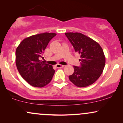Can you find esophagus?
Segmentation results:
<instances>
[{
    "mask_svg": "<svg viewBox=\"0 0 123 123\" xmlns=\"http://www.w3.org/2000/svg\"><path fill=\"white\" fill-rule=\"evenodd\" d=\"M64 65H61V64H57L56 65V67L57 68H63Z\"/></svg>",
    "mask_w": 123,
    "mask_h": 123,
    "instance_id": "esophagus-1",
    "label": "esophagus"
}]
</instances>
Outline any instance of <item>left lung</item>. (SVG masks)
I'll list each match as a JSON object with an SVG mask.
<instances>
[{"mask_svg": "<svg viewBox=\"0 0 123 123\" xmlns=\"http://www.w3.org/2000/svg\"><path fill=\"white\" fill-rule=\"evenodd\" d=\"M65 35L80 55V65L73 66L74 72L69 76L72 83L79 87L91 85L102 74L105 65V57L100 45L80 33L69 32Z\"/></svg>", "mask_w": 123, "mask_h": 123, "instance_id": "obj_1", "label": "left lung"}]
</instances>
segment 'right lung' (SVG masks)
Masks as SVG:
<instances>
[{
  "mask_svg": "<svg viewBox=\"0 0 123 123\" xmlns=\"http://www.w3.org/2000/svg\"><path fill=\"white\" fill-rule=\"evenodd\" d=\"M54 33H40L24 39L15 51V63L22 78L31 86L43 87L52 80L53 66L41 62L44 51L55 36Z\"/></svg>",
  "mask_w": 123,
  "mask_h": 123,
  "instance_id": "1",
  "label": "right lung"
}]
</instances>
